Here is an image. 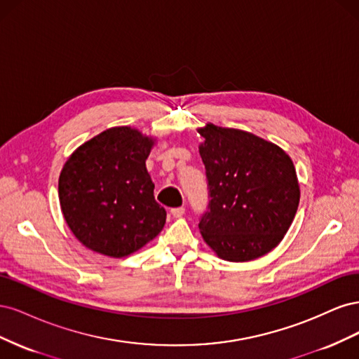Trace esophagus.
<instances>
[{
    "label": "esophagus",
    "instance_id": "obj_1",
    "mask_svg": "<svg viewBox=\"0 0 359 359\" xmlns=\"http://www.w3.org/2000/svg\"><path fill=\"white\" fill-rule=\"evenodd\" d=\"M170 214H172V217H175V219H180V217H182L184 214H186V208H184V206H178V208H172Z\"/></svg>",
    "mask_w": 359,
    "mask_h": 359
}]
</instances>
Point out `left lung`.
<instances>
[{
	"label": "left lung",
	"instance_id": "left-lung-1",
	"mask_svg": "<svg viewBox=\"0 0 359 359\" xmlns=\"http://www.w3.org/2000/svg\"><path fill=\"white\" fill-rule=\"evenodd\" d=\"M198 132L211 198L199 223L203 241L229 262L269 253L298 210L293 161L278 145L244 130L208 123Z\"/></svg>",
	"mask_w": 359,
	"mask_h": 359
}]
</instances>
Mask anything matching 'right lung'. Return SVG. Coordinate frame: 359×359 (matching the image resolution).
Segmentation results:
<instances>
[{
    "mask_svg": "<svg viewBox=\"0 0 359 359\" xmlns=\"http://www.w3.org/2000/svg\"><path fill=\"white\" fill-rule=\"evenodd\" d=\"M156 139L112 127L73 151L58 180L61 211L86 248L109 257L137 252L161 232L166 211L154 199L145 161Z\"/></svg>",
    "mask_w": 359,
    "mask_h": 359,
    "instance_id": "add662e5",
    "label": "right lung"
}]
</instances>
